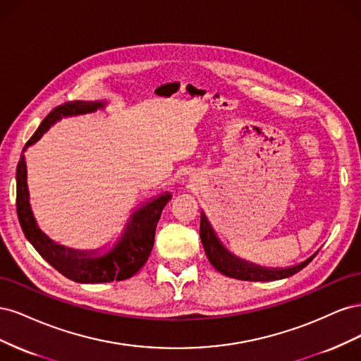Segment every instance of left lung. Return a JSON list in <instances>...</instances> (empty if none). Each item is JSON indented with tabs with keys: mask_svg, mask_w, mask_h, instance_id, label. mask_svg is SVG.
I'll return each instance as SVG.
<instances>
[{
	"mask_svg": "<svg viewBox=\"0 0 361 361\" xmlns=\"http://www.w3.org/2000/svg\"><path fill=\"white\" fill-rule=\"evenodd\" d=\"M200 238L204 248V253L209 259L212 267L220 271L221 274L238 279V280H247V281H272V280H281L297 274L304 267H307L312 259L318 255L314 253L307 260L301 262L298 265H293L289 268H264L259 265H253L250 262L236 257L231 251H227L220 239L216 238L212 226L207 221L206 215L202 212L200 216Z\"/></svg>",
	"mask_w": 361,
	"mask_h": 361,
	"instance_id": "obj_1",
	"label": "left lung"
}]
</instances>
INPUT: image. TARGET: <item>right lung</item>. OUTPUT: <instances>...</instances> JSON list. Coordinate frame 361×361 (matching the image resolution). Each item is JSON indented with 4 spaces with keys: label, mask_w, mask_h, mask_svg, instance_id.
<instances>
[{
    "label": "right lung",
    "mask_w": 361,
    "mask_h": 361,
    "mask_svg": "<svg viewBox=\"0 0 361 361\" xmlns=\"http://www.w3.org/2000/svg\"><path fill=\"white\" fill-rule=\"evenodd\" d=\"M104 102L94 101H75L59 105L43 118L32 137L27 141L23 155L16 167V211L20 227L39 255L45 259L51 267L56 268L64 277L78 283H106L120 281L133 277L141 269L147 259L155 241V228L159 221L164 206L171 199V194L166 192L146 203L133 214L125 227L122 238L117 244L99 256L94 251H78L66 248L52 243L36 224L30 207V195L27 187V166L24 152L28 146L47 133L51 125H54L61 117L78 116L85 113H93L97 108H104Z\"/></svg>",
    "instance_id": "1"
}]
</instances>
